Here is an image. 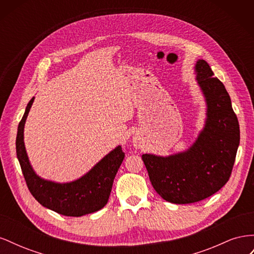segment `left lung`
<instances>
[{"label": "left lung", "mask_w": 254, "mask_h": 254, "mask_svg": "<svg viewBox=\"0 0 254 254\" xmlns=\"http://www.w3.org/2000/svg\"><path fill=\"white\" fill-rule=\"evenodd\" d=\"M195 72L206 103L205 124L196 141L175 155L142 156L153 189L177 204L203 200L224 187L240 145V125L224 83L202 59L196 63Z\"/></svg>", "instance_id": "1"}]
</instances>
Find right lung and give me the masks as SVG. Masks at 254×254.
I'll return each mask as SVG.
<instances>
[{
    "mask_svg": "<svg viewBox=\"0 0 254 254\" xmlns=\"http://www.w3.org/2000/svg\"><path fill=\"white\" fill-rule=\"evenodd\" d=\"M35 97L27 104L19 123L16 140L17 157L27 188L36 200L44 207L64 216L79 217L94 213L108 202L113 180L125 158L121 146L110 151L81 178L66 183L42 179L29 163L24 145V125Z\"/></svg>",
    "mask_w": 254,
    "mask_h": 254,
    "instance_id": "1",
    "label": "right lung"
}]
</instances>
